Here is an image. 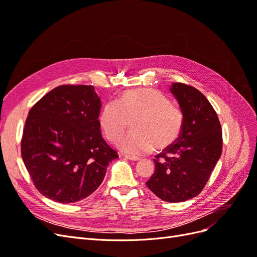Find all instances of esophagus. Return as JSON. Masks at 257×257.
Segmentation results:
<instances>
[{
  "label": "esophagus",
  "instance_id": "34e87169",
  "mask_svg": "<svg viewBox=\"0 0 257 257\" xmlns=\"http://www.w3.org/2000/svg\"><path fill=\"white\" fill-rule=\"evenodd\" d=\"M123 157L130 160V161H139L141 159H139L138 157H132V155H127V154H123Z\"/></svg>",
  "mask_w": 257,
  "mask_h": 257
}]
</instances>
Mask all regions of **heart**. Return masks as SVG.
Instances as JSON below:
<instances>
[{
    "mask_svg": "<svg viewBox=\"0 0 257 257\" xmlns=\"http://www.w3.org/2000/svg\"><path fill=\"white\" fill-rule=\"evenodd\" d=\"M132 132L119 144L127 154L141 155L155 150H165L174 145L183 127V113L170 104L162 92L139 88L124 91L115 102L106 103L98 114V123L105 137L116 143L125 132L128 120Z\"/></svg>",
    "mask_w": 257,
    "mask_h": 257,
    "instance_id": "obj_1",
    "label": "heart"
}]
</instances>
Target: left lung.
<instances>
[{
	"instance_id": "obj_1",
	"label": "left lung",
	"mask_w": 257,
	"mask_h": 257,
	"mask_svg": "<svg viewBox=\"0 0 257 257\" xmlns=\"http://www.w3.org/2000/svg\"><path fill=\"white\" fill-rule=\"evenodd\" d=\"M170 92L183 113L178 141L153 160L155 170L146 182L159 198L179 203L197 196L222 153V127L207 97L192 85L174 82Z\"/></svg>"
}]
</instances>
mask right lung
Masks as SVG:
<instances>
[{
	"label": "right lung",
	"mask_w": 257,
	"mask_h": 257,
	"mask_svg": "<svg viewBox=\"0 0 257 257\" xmlns=\"http://www.w3.org/2000/svg\"><path fill=\"white\" fill-rule=\"evenodd\" d=\"M100 98L93 85L54 88L31 108L21 157L35 188L62 204L79 201L103 182L119 158L100 134Z\"/></svg>",
	"instance_id": "right-lung-1"
}]
</instances>
